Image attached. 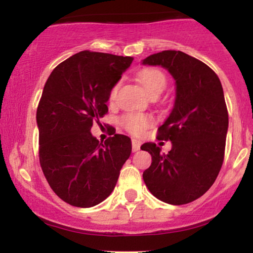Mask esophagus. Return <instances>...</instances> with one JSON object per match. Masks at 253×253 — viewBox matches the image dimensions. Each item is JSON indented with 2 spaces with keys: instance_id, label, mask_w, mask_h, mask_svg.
I'll return each instance as SVG.
<instances>
[{
  "instance_id": "1",
  "label": "esophagus",
  "mask_w": 253,
  "mask_h": 253,
  "mask_svg": "<svg viewBox=\"0 0 253 253\" xmlns=\"http://www.w3.org/2000/svg\"><path fill=\"white\" fill-rule=\"evenodd\" d=\"M138 150H140V141L136 140V139H132V151L136 152Z\"/></svg>"
}]
</instances>
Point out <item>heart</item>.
Instances as JSON below:
<instances>
[{"instance_id":"heart-1","label":"heart","mask_w":253,"mask_h":253,"mask_svg":"<svg viewBox=\"0 0 253 253\" xmlns=\"http://www.w3.org/2000/svg\"><path fill=\"white\" fill-rule=\"evenodd\" d=\"M138 80L150 94L157 91H163L167 86V77L158 69H144L138 74ZM119 84L113 85L109 92V100H113L117 92ZM155 123V119L149 114L141 113H126L120 118V125L127 132L132 134H140L147 127Z\"/></svg>"}]
</instances>
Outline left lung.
Returning a JSON list of instances; mask_svg holds the SVG:
<instances>
[{"mask_svg":"<svg viewBox=\"0 0 253 253\" xmlns=\"http://www.w3.org/2000/svg\"><path fill=\"white\" fill-rule=\"evenodd\" d=\"M143 64L162 65L176 81L175 104L157 134L172 149L163 153L155 143L141 145L152 157L144 182L161 201L185 205L210 189L222 167L228 112L221 82L210 66L181 51L151 54Z\"/></svg>","mask_w":253,"mask_h":253,"instance_id":"left-lung-1","label":"left lung"}]
</instances>
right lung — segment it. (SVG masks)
Wrapping results in <instances>:
<instances>
[{
	"instance_id": "right-lung-1",
	"label": "right lung",
	"mask_w": 253,
	"mask_h": 253,
	"mask_svg": "<svg viewBox=\"0 0 253 253\" xmlns=\"http://www.w3.org/2000/svg\"><path fill=\"white\" fill-rule=\"evenodd\" d=\"M133 57L81 51L53 69L37 109L39 161L46 181L69 205L89 208L106 200L129 158L124 134L98 141L92 124L108 113L110 89Z\"/></svg>"
}]
</instances>
